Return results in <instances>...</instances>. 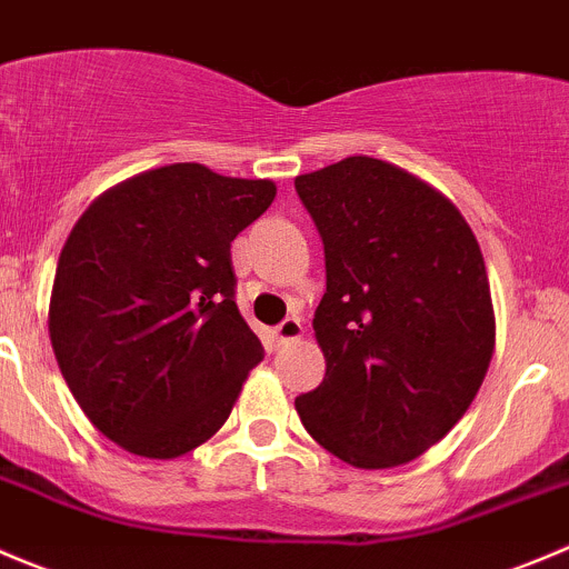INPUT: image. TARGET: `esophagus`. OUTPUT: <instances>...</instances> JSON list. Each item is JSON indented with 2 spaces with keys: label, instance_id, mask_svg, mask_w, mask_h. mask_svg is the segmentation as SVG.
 Instances as JSON below:
<instances>
[{
  "label": "esophagus",
  "instance_id": "esophagus-1",
  "mask_svg": "<svg viewBox=\"0 0 569 569\" xmlns=\"http://www.w3.org/2000/svg\"><path fill=\"white\" fill-rule=\"evenodd\" d=\"M303 335V326H301V320L298 318H284L282 323L277 326V329H273V337H277V342H292V340H298V337Z\"/></svg>",
  "mask_w": 569,
  "mask_h": 569
}]
</instances>
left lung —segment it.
<instances>
[{
  "instance_id": "1",
  "label": "left lung",
  "mask_w": 569,
  "mask_h": 569,
  "mask_svg": "<svg viewBox=\"0 0 569 569\" xmlns=\"http://www.w3.org/2000/svg\"><path fill=\"white\" fill-rule=\"evenodd\" d=\"M318 227L326 376L296 398L318 446L365 470L412 462L462 420L495 351L473 229L451 199L392 162L346 157L296 177Z\"/></svg>"
}]
</instances>
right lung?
<instances>
[{"label":"right lung","instance_id":"obj_1","mask_svg":"<svg viewBox=\"0 0 569 569\" xmlns=\"http://www.w3.org/2000/svg\"><path fill=\"white\" fill-rule=\"evenodd\" d=\"M273 199L271 179L173 162L101 193L71 229L49 337L71 396L123 451L182 457L227 423L266 357L234 303L232 240Z\"/></svg>","mask_w":569,"mask_h":569}]
</instances>
